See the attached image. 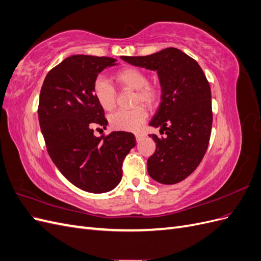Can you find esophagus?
Segmentation results:
<instances>
[{
  "mask_svg": "<svg viewBox=\"0 0 261 261\" xmlns=\"http://www.w3.org/2000/svg\"><path fill=\"white\" fill-rule=\"evenodd\" d=\"M135 137H136V140L139 141L141 138L144 137V135H143V134H140V133H136V134H135Z\"/></svg>",
  "mask_w": 261,
  "mask_h": 261,
  "instance_id": "esophagus-1",
  "label": "esophagus"
}]
</instances>
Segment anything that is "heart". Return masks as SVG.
Instances as JSON below:
<instances>
[{"instance_id": "b5f03b06", "label": "heart", "mask_w": 261, "mask_h": 261, "mask_svg": "<svg viewBox=\"0 0 261 261\" xmlns=\"http://www.w3.org/2000/svg\"><path fill=\"white\" fill-rule=\"evenodd\" d=\"M114 81L125 88L135 90L133 103L137 106L143 103L147 107L153 106L160 97V91L155 85L149 83L148 74L141 68L126 66L113 75ZM93 96L99 106L111 111L115 107L116 92L113 85L103 77H99L92 86ZM147 111L144 107L138 106L130 110H120L110 117V124L117 130L135 132L138 130L147 118Z\"/></svg>"}]
</instances>
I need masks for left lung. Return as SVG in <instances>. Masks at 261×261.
<instances>
[{"mask_svg":"<svg viewBox=\"0 0 261 261\" xmlns=\"http://www.w3.org/2000/svg\"><path fill=\"white\" fill-rule=\"evenodd\" d=\"M122 60L156 70L161 102L149 125L167 136L149 135L156 149L147 161L148 174L161 184L179 183L198 167L209 145L212 106L207 78L198 63L175 48Z\"/></svg>","mask_w":261,"mask_h":261,"instance_id":"1","label":"left lung"}]
</instances>
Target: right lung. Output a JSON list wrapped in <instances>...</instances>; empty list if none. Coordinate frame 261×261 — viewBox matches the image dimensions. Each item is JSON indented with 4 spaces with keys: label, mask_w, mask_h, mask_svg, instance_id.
I'll return each instance as SVG.
<instances>
[{
    "label": "right lung",
    "mask_w": 261,
    "mask_h": 261,
    "mask_svg": "<svg viewBox=\"0 0 261 261\" xmlns=\"http://www.w3.org/2000/svg\"><path fill=\"white\" fill-rule=\"evenodd\" d=\"M115 59L72 55L45 76L39 98V123L46 150L60 172L83 191H112L122 179L125 156L135 147L132 133L112 132L96 137L93 126L108 121L93 96L98 74Z\"/></svg>",
    "instance_id": "obj_1"
}]
</instances>
